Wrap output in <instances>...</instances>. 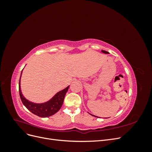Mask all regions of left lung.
<instances>
[{"label": "left lung", "instance_id": "left-lung-1", "mask_svg": "<svg viewBox=\"0 0 152 152\" xmlns=\"http://www.w3.org/2000/svg\"><path fill=\"white\" fill-rule=\"evenodd\" d=\"M102 53H105V54H109L107 51H105V50H102ZM93 116H94V115H93ZM94 117H97V116H94Z\"/></svg>", "mask_w": 152, "mask_h": 152}]
</instances>
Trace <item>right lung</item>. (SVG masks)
<instances>
[{
  "mask_svg": "<svg viewBox=\"0 0 152 152\" xmlns=\"http://www.w3.org/2000/svg\"><path fill=\"white\" fill-rule=\"evenodd\" d=\"M68 88L69 86L66 87L65 89L58 92L51 99L46 103L37 104L28 102V100L24 98L21 91L20 79L19 82V93L23 104L25 106V107L29 111L40 117H48L53 115L54 114L59 111L63 103L64 98H65V94L68 91Z\"/></svg>",
  "mask_w": 152,
  "mask_h": 152,
  "instance_id": "obj_1",
  "label": "right lung"
}]
</instances>
